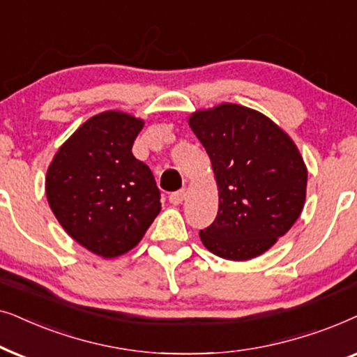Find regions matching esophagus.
I'll list each match as a JSON object with an SVG mask.
<instances>
[{
  "instance_id": "obj_1",
  "label": "esophagus",
  "mask_w": 357,
  "mask_h": 357,
  "mask_svg": "<svg viewBox=\"0 0 357 357\" xmlns=\"http://www.w3.org/2000/svg\"><path fill=\"white\" fill-rule=\"evenodd\" d=\"M184 197H186V192H184V191L171 192L169 194V202L174 204V206H178V204H181L184 201Z\"/></svg>"
}]
</instances>
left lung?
<instances>
[{
    "label": "left lung",
    "instance_id": "8db88e82",
    "mask_svg": "<svg viewBox=\"0 0 357 357\" xmlns=\"http://www.w3.org/2000/svg\"><path fill=\"white\" fill-rule=\"evenodd\" d=\"M189 126L218 186L217 217L201 230L204 246L225 259L259 256L303 208L307 168L297 146L271 119L238 104L197 111Z\"/></svg>",
    "mask_w": 357,
    "mask_h": 357
}]
</instances>
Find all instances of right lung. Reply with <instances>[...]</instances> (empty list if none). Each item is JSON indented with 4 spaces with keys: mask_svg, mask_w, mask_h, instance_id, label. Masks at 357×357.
I'll return each mask as SVG.
<instances>
[{
    "mask_svg": "<svg viewBox=\"0 0 357 357\" xmlns=\"http://www.w3.org/2000/svg\"><path fill=\"white\" fill-rule=\"evenodd\" d=\"M142 127L144 121L129 114H98L60 146L47 171L56 220L102 258L134 248L161 211L153 173L132 153Z\"/></svg>",
    "mask_w": 357,
    "mask_h": 357,
    "instance_id": "1",
    "label": "right lung"
}]
</instances>
